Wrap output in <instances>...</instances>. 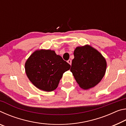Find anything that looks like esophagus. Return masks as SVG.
<instances>
[{
	"label": "esophagus",
	"mask_w": 126,
	"mask_h": 126,
	"mask_svg": "<svg viewBox=\"0 0 126 126\" xmlns=\"http://www.w3.org/2000/svg\"><path fill=\"white\" fill-rule=\"evenodd\" d=\"M67 62H68V63H69L70 65H71V64H72V61L71 60V59H69V60H68Z\"/></svg>",
	"instance_id": "obj_1"
}]
</instances>
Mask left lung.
I'll return each mask as SVG.
<instances>
[{"label": "left lung", "mask_w": 126, "mask_h": 126, "mask_svg": "<svg viewBox=\"0 0 126 126\" xmlns=\"http://www.w3.org/2000/svg\"><path fill=\"white\" fill-rule=\"evenodd\" d=\"M71 71L81 88L88 89L98 83L105 74L106 59L89 46L77 47L74 52Z\"/></svg>", "instance_id": "1"}]
</instances>
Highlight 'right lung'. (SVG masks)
<instances>
[{
    "label": "right lung",
    "instance_id": "add662e5",
    "mask_svg": "<svg viewBox=\"0 0 126 126\" xmlns=\"http://www.w3.org/2000/svg\"><path fill=\"white\" fill-rule=\"evenodd\" d=\"M70 68L69 64L51 50L35 51L25 64V72L31 82L38 88L47 92L57 88L63 74Z\"/></svg>",
    "mask_w": 126,
    "mask_h": 126
}]
</instances>
